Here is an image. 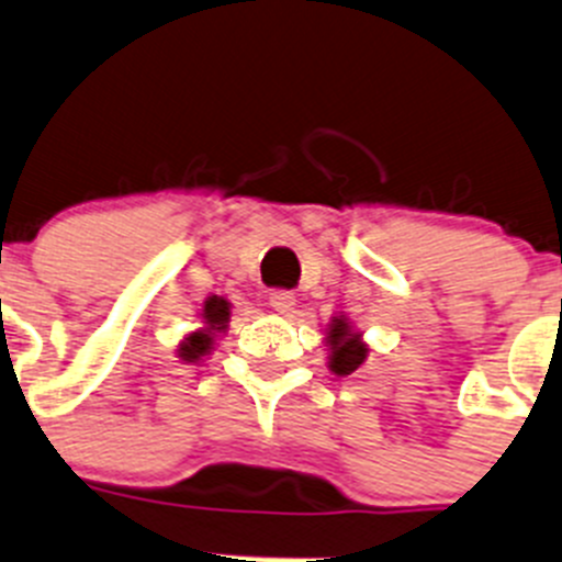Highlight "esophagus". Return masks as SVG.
Here are the masks:
<instances>
[{
	"label": "esophagus",
	"mask_w": 562,
	"mask_h": 562,
	"mask_svg": "<svg viewBox=\"0 0 562 562\" xmlns=\"http://www.w3.org/2000/svg\"><path fill=\"white\" fill-rule=\"evenodd\" d=\"M270 306L276 308L278 314H290L295 308V295L290 290H276L270 292Z\"/></svg>",
	"instance_id": "esophagus-1"
}]
</instances>
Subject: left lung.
Instances as JSON below:
<instances>
[{"label":"left lung","mask_w":562,"mask_h":562,"mask_svg":"<svg viewBox=\"0 0 562 562\" xmlns=\"http://www.w3.org/2000/svg\"><path fill=\"white\" fill-rule=\"evenodd\" d=\"M328 345H330V370L336 375H352L358 367L364 364L367 347L358 341V334H352L347 319H334L328 330Z\"/></svg>","instance_id":"8db88e82"}]
</instances>
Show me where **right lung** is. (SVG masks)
Returning <instances> with one entry per match:
<instances>
[{
	"label": "right lung",
	"mask_w": 562,
	"mask_h": 562,
	"mask_svg": "<svg viewBox=\"0 0 562 562\" xmlns=\"http://www.w3.org/2000/svg\"><path fill=\"white\" fill-rule=\"evenodd\" d=\"M228 308H232V306H228V301H223V297H217V295H212L210 301L204 303V323H206V328L195 330V334H190L184 341H181V345H179V358H181V361H198V358L210 352L212 334H215V330L226 328L228 314H232V312H228Z\"/></svg>",
	"instance_id": "obj_1"
}]
</instances>
